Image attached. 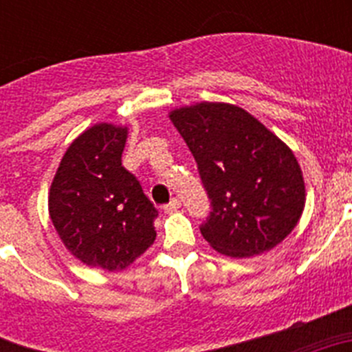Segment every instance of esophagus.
I'll return each instance as SVG.
<instances>
[{
    "mask_svg": "<svg viewBox=\"0 0 352 352\" xmlns=\"http://www.w3.org/2000/svg\"><path fill=\"white\" fill-rule=\"evenodd\" d=\"M179 206H182V201H179V199H170V203L164 206V213H173V211L178 210Z\"/></svg>",
    "mask_w": 352,
    "mask_h": 352,
    "instance_id": "34e87169",
    "label": "esophagus"
}]
</instances>
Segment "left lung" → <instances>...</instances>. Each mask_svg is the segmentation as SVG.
<instances>
[{
	"label": "left lung",
	"instance_id": "left-lung-1",
	"mask_svg": "<svg viewBox=\"0 0 352 352\" xmlns=\"http://www.w3.org/2000/svg\"><path fill=\"white\" fill-rule=\"evenodd\" d=\"M197 162L213 211L201 226L227 257L261 256L282 243L305 208L303 173L292 149L245 109L201 102L169 113Z\"/></svg>",
	"mask_w": 352,
	"mask_h": 352
}]
</instances>
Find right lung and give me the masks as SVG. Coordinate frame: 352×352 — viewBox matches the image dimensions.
I'll use <instances>...</instances> for the list:
<instances>
[{
	"mask_svg": "<svg viewBox=\"0 0 352 352\" xmlns=\"http://www.w3.org/2000/svg\"><path fill=\"white\" fill-rule=\"evenodd\" d=\"M129 129L96 123L68 146L49 188V217L80 263L121 272L157 238L158 211L121 166Z\"/></svg>",
	"mask_w": 352,
	"mask_h": 352,
	"instance_id": "1",
	"label": "right lung"
}]
</instances>
